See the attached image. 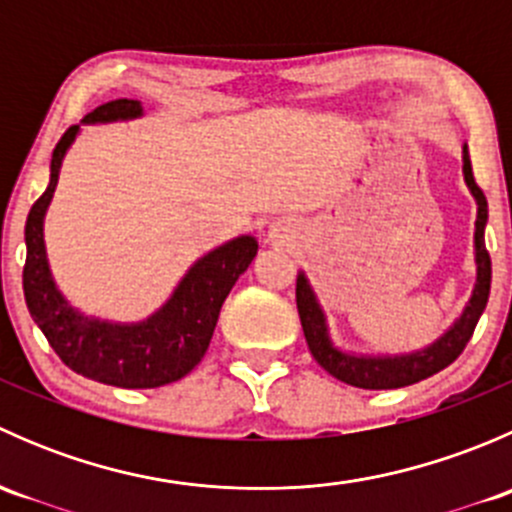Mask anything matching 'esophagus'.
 I'll use <instances>...</instances> for the list:
<instances>
[{
	"instance_id": "esophagus-1",
	"label": "esophagus",
	"mask_w": 512,
	"mask_h": 512,
	"mask_svg": "<svg viewBox=\"0 0 512 512\" xmlns=\"http://www.w3.org/2000/svg\"><path fill=\"white\" fill-rule=\"evenodd\" d=\"M267 240L277 242V245H287L292 240V225L285 223V220H277V223L270 225L267 230Z\"/></svg>"
}]
</instances>
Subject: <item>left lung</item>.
I'll list each match as a JSON object with an SVG mask.
<instances>
[{
	"instance_id": "left-lung-1",
	"label": "left lung",
	"mask_w": 512,
	"mask_h": 512,
	"mask_svg": "<svg viewBox=\"0 0 512 512\" xmlns=\"http://www.w3.org/2000/svg\"><path fill=\"white\" fill-rule=\"evenodd\" d=\"M463 180H466L468 193L476 200V232H473V262H476V282H473L471 297H468L463 312L453 319L451 327L433 339L426 347L414 352L401 354H381V352H352L334 342L332 329H329L327 309L319 299L317 289L309 282L307 272H297V309L302 319L304 339L309 344V352L319 361L324 371L344 384L359 386V389H401L416 381L428 379L446 369L448 364L458 359V354L466 349L468 339L473 337L480 314L488 304L490 294V255L485 250V225H488V200L483 190L473 180L471 158H468V143H463Z\"/></svg>"
}]
</instances>
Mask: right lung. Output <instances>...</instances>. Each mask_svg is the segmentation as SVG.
<instances>
[{
  "instance_id": "add662e5",
  "label": "right lung",
  "mask_w": 512,
  "mask_h": 512,
  "mask_svg": "<svg viewBox=\"0 0 512 512\" xmlns=\"http://www.w3.org/2000/svg\"><path fill=\"white\" fill-rule=\"evenodd\" d=\"M141 116V101L118 98L91 111L81 126L136 121ZM81 126H71L56 143L49 185L29 210L24 227V299L29 314L59 359L86 379L118 389H156L173 384L190 374L208 352L220 307L237 277L255 260L257 240L252 235H240L205 252L180 277L168 299L141 322H113L81 312L56 285L44 240L46 210L54 200L61 165L79 138Z\"/></svg>"
}]
</instances>
